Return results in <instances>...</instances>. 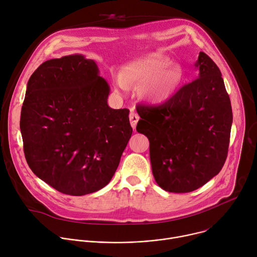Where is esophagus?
Wrapping results in <instances>:
<instances>
[{"label": "esophagus", "mask_w": 257, "mask_h": 257, "mask_svg": "<svg viewBox=\"0 0 257 257\" xmlns=\"http://www.w3.org/2000/svg\"><path fill=\"white\" fill-rule=\"evenodd\" d=\"M129 119H130V124H131L132 128L135 129V128H136V125H137V122H138V120H139L138 115H136L134 112H131V114H130V116H129Z\"/></svg>", "instance_id": "1"}]
</instances>
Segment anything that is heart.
Returning a JSON list of instances; mask_svg holds the SVG:
<instances>
[{"label": "heart", "instance_id": "1", "mask_svg": "<svg viewBox=\"0 0 257 257\" xmlns=\"http://www.w3.org/2000/svg\"><path fill=\"white\" fill-rule=\"evenodd\" d=\"M169 64L157 57H148L128 65L118 85L122 89L127 86H142L141 96L154 103H161L169 99L178 89L181 80V72L168 69Z\"/></svg>", "mask_w": 257, "mask_h": 257}]
</instances>
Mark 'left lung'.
I'll use <instances>...</instances> for the list:
<instances>
[{"mask_svg":"<svg viewBox=\"0 0 257 257\" xmlns=\"http://www.w3.org/2000/svg\"><path fill=\"white\" fill-rule=\"evenodd\" d=\"M196 80L160 105L140 104L136 130L150 140L153 174L161 188L186 193L222 170L230 143L232 106L221 71L203 52Z\"/></svg>","mask_w":257,"mask_h":257,"instance_id":"left-lung-1","label":"left lung"}]
</instances>
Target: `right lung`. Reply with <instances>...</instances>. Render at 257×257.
Wrapping results in <instances>:
<instances>
[{
  "label": "right lung",
  "mask_w": 257,
  "mask_h": 257,
  "mask_svg": "<svg viewBox=\"0 0 257 257\" xmlns=\"http://www.w3.org/2000/svg\"><path fill=\"white\" fill-rule=\"evenodd\" d=\"M109 86L93 60L65 56L30 76L20 129L26 162L47 184L81 196L112 180L132 134L129 109L107 105Z\"/></svg>",
  "instance_id": "right-lung-1"
}]
</instances>
